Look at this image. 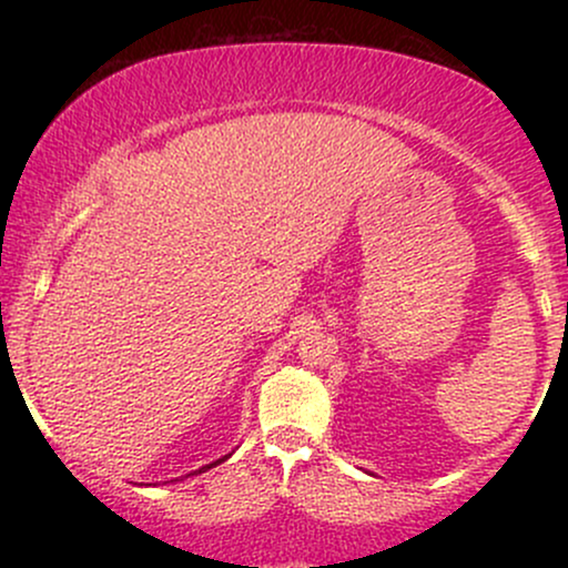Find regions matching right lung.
<instances>
[{
    "mask_svg": "<svg viewBox=\"0 0 568 568\" xmlns=\"http://www.w3.org/2000/svg\"><path fill=\"white\" fill-rule=\"evenodd\" d=\"M219 462H224V459H219ZM219 462H213V465H219ZM213 465H207V467H202V470H211V467H213Z\"/></svg>",
    "mask_w": 568,
    "mask_h": 568,
    "instance_id": "1",
    "label": "right lung"
}]
</instances>
